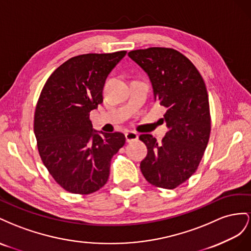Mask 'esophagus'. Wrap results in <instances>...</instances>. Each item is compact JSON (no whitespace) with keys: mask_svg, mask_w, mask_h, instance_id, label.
<instances>
[{"mask_svg":"<svg viewBox=\"0 0 251 251\" xmlns=\"http://www.w3.org/2000/svg\"><path fill=\"white\" fill-rule=\"evenodd\" d=\"M125 138H126L127 143H131V142L137 141L139 139V134L134 131H126Z\"/></svg>","mask_w":251,"mask_h":251,"instance_id":"1","label":"esophagus"}]
</instances>
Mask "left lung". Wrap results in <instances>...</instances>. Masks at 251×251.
Returning a JSON list of instances; mask_svg holds the SVG:
<instances>
[{"mask_svg":"<svg viewBox=\"0 0 251 251\" xmlns=\"http://www.w3.org/2000/svg\"><path fill=\"white\" fill-rule=\"evenodd\" d=\"M129 58L151 82L154 101L166 109L168 131L161 144L151 134H141L147 155L141 162L146 180L160 188L174 189L196 173L210 135L207 89L199 70L173 48L132 50Z\"/></svg>","mask_w":251,"mask_h":251,"instance_id":"1","label":"left lung"}]
</instances>
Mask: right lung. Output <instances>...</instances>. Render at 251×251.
Returning a JSON list of instances; mask_svg holds the SVG:
<instances>
[{
    "label": "right lung",
    "mask_w": 251,
    "mask_h": 251,
    "mask_svg": "<svg viewBox=\"0 0 251 251\" xmlns=\"http://www.w3.org/2000/svg\"><path fill=\"white\" fill-rule=\"evenodd\" d=\"M126 51L74 56L48 77L35 107L33 129L49 174L71 193L89 195L108 181L111 157L125 144L121 132L92 129L89 113L103 102L107 75Z\"/></svg>",
    "instance_id": "obj_1"
}]
</instances>
